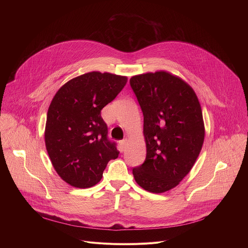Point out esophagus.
Wrapping results in <instances>:
<instances>
[{
	"mask_svg": "<svg viewBox=\"0 0 248 248\" xmlns=\"http://www.w3.org/2000/svg\"><path fill=\"white\" fill-rule=\"evenodd\" d=\"M127 143V138H124L123 140L120 141V146H121V151H124V149L125 148Z\"/></svg>",
	"mask_w": 248,
	"mask_h": 248,
	"instance_id": "1",
	"label": "esophagus"
}]
</instances>
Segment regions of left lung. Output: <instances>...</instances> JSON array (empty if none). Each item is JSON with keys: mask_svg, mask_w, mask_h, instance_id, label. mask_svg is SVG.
Masks as SVG:
<instances>
[{"mask_svg": "<svg viewBox=\"0 0 248 248\" xmlns=\"http://www.w3.org/2000/svg\"><path fill=\"white\" fill-rule=\"evenodd\" d=\"M129 82L143 113L146 143V159L132 173L143 189L163 193L184 180L199 156L205 136L201 106L188 83L165 70Z\"/></svg>", "mask_w": 248, "mask_h": 248, "instance_id": "left-lung-1", "label": "left lung"}]
</instances>
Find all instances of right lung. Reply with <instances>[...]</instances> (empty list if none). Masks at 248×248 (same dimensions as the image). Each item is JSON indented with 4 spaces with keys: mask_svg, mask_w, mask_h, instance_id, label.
Wrapping results in <instances>:
<instances>
[{
    "mask_svg": "<svg viewBox=\"0 0 248 248\" xmlns=\"http://www.w3.org/2000/svg\"><path fill=\"white\" fill-rule=\"evenodd\" d=\"M126 82V77L91 72L68 80L55 94L47 114L45 144L55 170L69 186L97 185L108 162L118 158L101 110Z\"/></svg>",
    "mask_w": 248,
    "mask_h": 248,
    "instance_id": "add662e5",
    "label": "right lung"
}]
</instances>
